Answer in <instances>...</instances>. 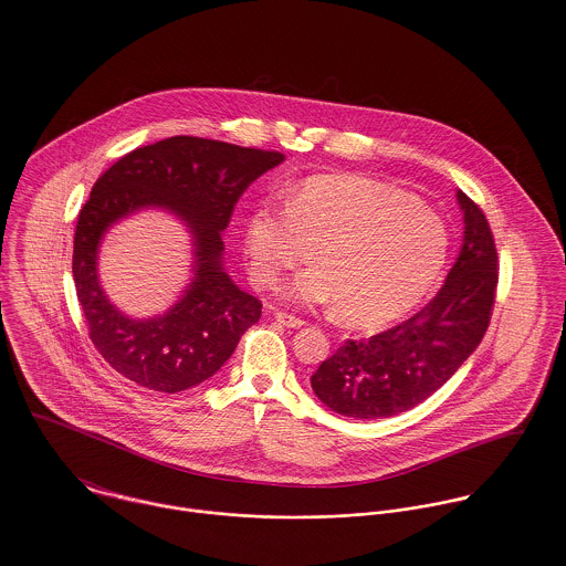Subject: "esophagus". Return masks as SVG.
<instances>
[{"mask_svg":"<svg viewBox=\"0 0 566 566\" xmlns=\"http://www.w3.org/2000/svg\"><path fill=\"white\" fill-rule=\"evenodd\" d=\"M275 321L289 326V328H301L305 324L301 318H296L293 314H286V312H275Z\"/></svg>","mask_w":566,"mask_h":566,"instance_id":"obj_1","label":"esophagus"}]
</instances>
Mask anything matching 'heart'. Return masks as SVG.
I'll use <instances>...</instances> for the list:
<instances>
[{
  "label": "heart",
  "instance_id": "1",
  "mask_svg": "<svg viewBox=\"0 0 566 566\" xmlns=\"http://www.w3.org/2000/svg\"><path fill=\"white\" fill-rule=\"evenodd\" d=\"M289 296L303 305L337 301L354 326H379L416 307L446 265L448 231L437 216L381 182L316 176L291 195L286 210L259 208L245 250L254 282L273 286L312 259Z\"/></svg>",
  "mask_w": 566,
  "mask_h": 566
}]
</instances>
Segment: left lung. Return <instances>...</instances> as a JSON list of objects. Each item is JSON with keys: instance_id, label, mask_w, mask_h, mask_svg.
I'll list each match as a JSON object with an SVG mask.
<instances>
[{"instance_id": "1", "label": "left lung", "mask_w": 566, "mask_h": 566, "mask_svg": "<svg viewBox=\"0 0 566 566\" xmlns=\"http://www.w3.org/2000/svg\"><path fill=\"white\" fill-rule=\"evenodd\" d=\"M462 245L431 303L369 339H348L312 376L316 397L346 418L376 420L437 392L475 352L490 324L499 256L484 212L457 190Z\"/></svg>"}]
</instances>
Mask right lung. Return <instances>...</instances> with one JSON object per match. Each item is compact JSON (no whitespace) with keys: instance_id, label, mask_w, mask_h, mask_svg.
I'll return each mask as SVG.
<instances>
[{"instance_id":"1","label":"right lung","mask_w":566,"mask_h":566,"mask_svg":"<svg viewBox=\"0 0 566 566\" xmlns=\"http://www.w3.org/2000/svg\"><path fill=\"white\" fill-rule=\"evenodd\" d=\"M282 161V153L176 135L135 148L99 176L78 214L72 273L88 337L120 376L167 395L189 390L214 376L259 323L261 301L224 271L222 231L243 190ZM142 209L176 214L193 243L190 286L153 319L123 315L96 271L105 233Z\"/></svg>"}]
</instances>
